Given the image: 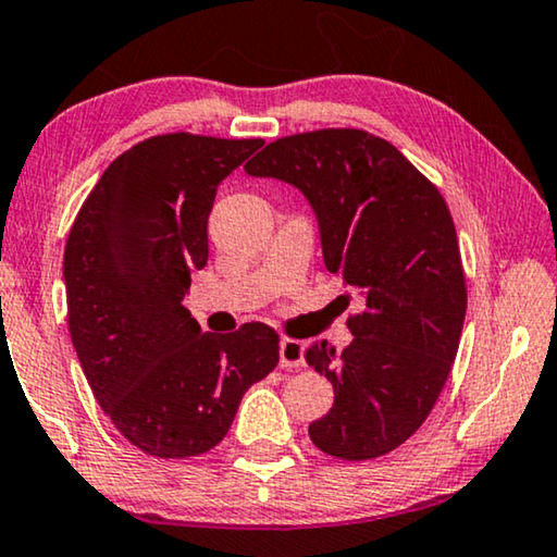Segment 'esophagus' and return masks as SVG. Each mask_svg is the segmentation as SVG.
Wrapping results in <instances>:
<instances>
[{
    "mask_svg": "<svg viewBox=\"0 0 557 557\" xmlns=\"http://www.w3.org/2000/svg\"><path fill=\"white\" fill-rule=\"evenodd\" d=\"M280 364L282 368H302L305 364V345L300 339H282L280 343Z\"/></svg>",
    "mask_w": 557,
    "mask_h": 557,
    "instance_id": "obj_1",
    "label": "esophagus"
}]
</instances>
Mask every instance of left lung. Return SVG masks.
<instances>
[{
	"instance_id": "obj_1",
	"label": "left lung",
	"mask_w": 557,
	"mask_h": 557,
	"mask_svg": "<svg viewBox=\"0 0 557 557\" xmlns=\"http://www.w3.org/2000/svg\"><path fill=\"white\" fill-rule=\"evenodd\" d=\"M245 172L300 189L318 218L325 268L360 297L362 310L347 320L352 343L335 352L322 339L305 352L335 389L310 440L343 460L395 450L443 393L468 307L443 195L400 149L362 129L282 137Z\"/></svg>"
}]
</instances>
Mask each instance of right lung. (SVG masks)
Listing matches in <instances>:
<instances>
[{
	"mask_svg": "<svg viewBox=\"0 0 557 557\" xmlns=\"http://www.w3.org/2000/svg\"><path fill=\"white\" fill-rule=\"evenodd\" d=\"M262 145L149 137L104 170L66 237V320L79 364L114 428L154 458L212 450L247 387L280 360L272 327L202 332L182 305L189 275L207 264L218 185Z\"/></svg>",
	"mask_w": 557,
	"mask_h": 557,
	"instance_id": "obj_1",
	"label": "right lung"
}]
</instances>
